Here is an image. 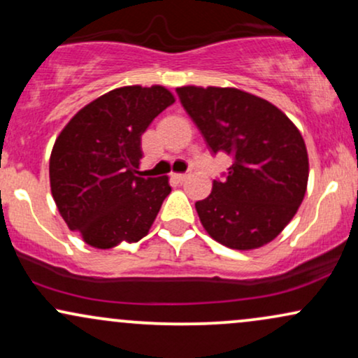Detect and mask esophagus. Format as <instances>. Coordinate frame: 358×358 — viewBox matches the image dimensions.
Listing matches in <instances>:
<instances>
[{"instance_id": "1", "label": "esophagus", "mask_w": 358, "mask_h": 358, "mask_svg": "<svg viewBox=\"0 0 358 358\" xmlns=\"http://www.w3.org/2000/svg\"><path fill=\"white\" fill-rule=\"evenodd\" d=\"M188 176H190L188 173H175L173 178H175L178 183H185V182H187Z\"/></svg>"}]
</instances>
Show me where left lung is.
Here are the masks:
<instances>
[{"label":"left lung","instance_id":"1","mask_svg":"<svg viewBox=\"0 0 358 358\" xmlns=\"http://www.w3.org/2000/svg\"><path fill=\"white\" fill-rule=\"evenodd\" d=\"M213 155H231L225 180L195 203L212 239L237 250L262 248L289 224L306 193L308 153L276 106L234 87L176 89Z\"/></svg>","mask_w":358,"mask_h":358}]
</instances>
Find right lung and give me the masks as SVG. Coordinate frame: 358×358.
I'll return each instance as SVG.
<instances>
[{"label": "right lung", "instance_id": "obj_1", "mask_svg": "<svg viewBox=\"0 0 358 358\" xmlns=\"http://www.w3.org/2000/svg\"><path fill=\"white\" fill-rule=\"evenodd\" d=\"M175 102L163 85H126L82 108L55 139L50 188L62 219L85 244L138 242L170 195L168 176L138 175L141 134Z\"/></svg>", "mask_w": 358, "mask_h": 358}]
</instances>
